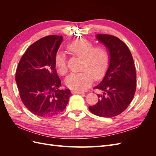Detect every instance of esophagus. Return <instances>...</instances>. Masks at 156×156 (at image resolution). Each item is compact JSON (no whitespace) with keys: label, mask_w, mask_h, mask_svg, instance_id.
<instances>
[{"label":"esophagus","mask_w":156,"mask_h":156,"mask_svg":"<svg viewBox=\"0 0 156 156\" xmlns=\"http://www.w3.org/2000/svg\"><path fill=\"white\" fill-rule=\"evenodd\" d=\"M72 93H73V94H83L84 92H81V91H75V90H74V91L72 92Z\"/></svg>","instance_id":"34e87169"}]
</instances>
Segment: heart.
Wrapping results in <instances>:
<instances>
[{"mask_svg": "<svg viewBox=\"0 0 156 156\" xmlns=\"http://www.w3.org/2000/svg\"><path fill=\"white\" fill-rule=\"evenodd\" d=\"M67 49L73 56L82 58L81 72L70 74L66 80L69 88L75 91L84 90L91 85L93 77L99 80L105 75L109 64V55L105 46H94L93 42L80 38L69 44ZM55 63L60 75L68 73L66 57L62 52L56 53Z\"/></svg>", "mask_w": 156, "mask_h": 156, "instance_id": "obj_1", "label": "heart"}]
</instances>
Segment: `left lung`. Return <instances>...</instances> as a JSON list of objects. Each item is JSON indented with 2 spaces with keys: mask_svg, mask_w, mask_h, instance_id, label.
Returning a JSON list of instances; mask_svg holds the SVG:
<instances>
[{
  "mask_svg": "<svg viewBox=\"0 0 156 156\" xmlns=\"http://www.w3.org/2000/svg\"><path fill=\"white\" fill-rule=\"evenodd\" d=\"M97 39L105 45L110 55V64L103 81L94 89L98 94L96 104L89 107L93 114L111 118L125 111L133 99L136 90V69L131 52L117 37L98 34Z\"/></svg>",
  "mask_w": 156,
  "mask_h": 156,
  "instance_id": "obj_1",
  "label": "left lung"
}]
</instances>
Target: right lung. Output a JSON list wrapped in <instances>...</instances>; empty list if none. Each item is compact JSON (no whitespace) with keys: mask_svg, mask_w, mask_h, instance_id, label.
I'll return each mask as SVG.
<instances>
[{"mask_svg":"<svg viewBox=\"0 0 156 156\" xmlns=\"http://www.w3.org/2000/svg\"><path fill=\"white\" fill-rule=\"evenodd\" d=\"M62 40L56 35L42 37L27 48L18 64L16 81L20 98L37 116L58 115L72 96L69 89H59L61 81L55 68V56Z\"/></svg>","mask_w":156,"mask_h":156,"instance_id":"right-lung-1","label":"right lung"}]
</instances>
